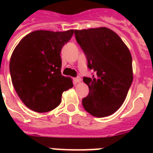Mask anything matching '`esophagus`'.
I'll return each mask as SVG.
<instances>
[{
  "label": "esophagus",
  "mask_w": 153,
  "mask_h": 153,
  "mask_svg": "<svg viewBox=\"0 0 153 153\" xmlns=\"http://www.w3.org/2000/svg\"><path fill=\"white\" fill-rule=\"evenodd\" d=\"M81 78L80 77H77V78H74V83H79L81 82Z\"/></svg>",
  "instance_id": "1"
}]
</instances>
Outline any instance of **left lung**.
Masks as SVG:
<instances>
[{"instance_id": "obj_1", "label": "left lung", "mask_w": 153, "mask_h": 153, "mask_svg": "<svg viewBox=\"0 0 153 153\" xmlns=\"http://www.w3.org/2000/svg\"><path fill=\"white\" fill-rule=\"evenodd\" d=\"M75 38L95 74L83 77L89 88L83 108L96 117L114 114L125 102L133 82L132 56L121 38L110 28L74 30Z\"/></svg>"}]
</instances>
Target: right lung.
<instances>
[{
	"instance_id": "1",
	"label": "right lung",
	"mask_w": 153,
	"mask_h": 153,
	"mask_svg": "<svg viewBox=\"0 0 153 153\" xmlns=\"http://www.w3.org/2000/svg\"><path fill=\"white\" fill-rule=\"evenodd\" d=\"M74 30H37L27 34L10 57L12 83L28 108L43 113L60 105L65 91L73 87L72 79L61 74V48Z\"/></svg>"
}]
</instances>
